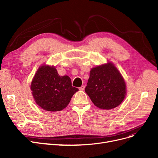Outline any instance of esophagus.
<instances>
[{"label": "esophagus", "mask_w": 158, "mask_h": 158, "mask_svg": "<svg viewBox=\"0 0 158 158\" xmlns=\"http://www.w3.org/2000/svg\"><path fill=\"white\" fill-rule=\"evenodd\" d=\"M85 85H82V86H81L79 89V90L82 91V90L85 89Z\"/></svg>", "instance_id": "34e87169"}]
</instances>
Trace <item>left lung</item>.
I'll use <instances>...</instances> for the list:
<instances>
[{
    "label": "left lung",
    "mask_w": 158,
    "mask_h": 158,
    "mask_svg": "<svg viewBox=\"0 0 158 158\" xmlns=\"http://www.w3.org/2000/svg\"><path fill=\"white\" fill-rule=\"evenodd\" d=\"M126 87V82L117 69L107 63L91 70L85 92L97 107L111 110L123 101Z\"/></svg>",
    "instance_id": "1"
}]
</instances>
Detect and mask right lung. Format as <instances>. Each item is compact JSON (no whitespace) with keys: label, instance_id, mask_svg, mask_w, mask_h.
<instances>
[{"label":"right lung","instance_id":"obj_1","mask_svg":"<svg viewBox=\"0 0 158 158\" xmlns=\"http://www.w3.org/2000/svg\"><path fill=\"white\" fill-rule=\"evenodd\" d=\"M31 89L36 104L49 111H59L66 107L79 90L73 87L70 78L60 76L53 66H42L33 79Z\"/></svg>","mask_w":158,"mask_h":158}]
</instances>
